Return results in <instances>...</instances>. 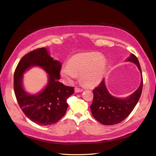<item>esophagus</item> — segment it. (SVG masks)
I'll list each match as a JSON object with an SVG mask.
<instances>
[{"instance_id": "obj_1", "label": "esophagus", "mask_w": 156, "mask_h": 156, "mask_svg": "<svg viewBox=\"0 0 156 156\" xmlns=\"http://www.w3.org/2000/svg\"><path fill=\"white\" fill-rule=\"evenodd\" d=\"M74 90H75V92H76V93H79V92L83 91V89L80 88V87H75Z\"/></svg>"}]
</instances>
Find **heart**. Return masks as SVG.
Wrapping results in <instances>:
<instances>
[{"instance_id":"1","label":"heart","mask_w":156,"mask_h":156,"mask_svg":"<svg viewBox=\"0 0 156 156\" xmlns=\"http://www.w3.org/2000/svg\"><path fill=\"white\" fill-rule=\"evenodd\" d=\"M106 60L101 55L96 52L80 53L69 60V64L64 65L61 70L62 76L69 80L75 78L80 74L82 81L89 87L98 84L103 77Z\"/></svg>"}]
</instances>
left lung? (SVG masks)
Here are the masks:
<instances>
[{"label": "left lung", "instance_id": "8db88e82", "mask_svg": "<svg viewBox=\"0 0 156 156\" xmlns=\"http://www.w3.org/2000/svg\"><path fill=\"white\" fill-rule=\"evenodd\" d=\"M128 61L134 62L141 73L137 58L132 54ZM143 76L138 89L126 99H119L108 93L103 79L98 87L93 89V101L90 105L92 114L100 123L112 125L122 122L133 111L139 101L143 89Z\"/></svg>", "mask_w": 156, "mask_h": 156}]
</instances>
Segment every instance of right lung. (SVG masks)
<instances>
[{"instance_id": "right-lung-1", "label": "right lung", "mask_w": 156, "mask_h": 156, "mask_svg": "<svg viewBox=\"0 0 156 156\" xmlns=\"http://www.w3.org/2000/svg\"><path fill=\"white\" fill-rule=\"evenodd\" d=\"M42 67L49 74V82L41 93L29 95L22 88V74L32 66ZM62 63L51 57L45 48L34 49L20 59L14 73V92L22 111L32 122L40 125L56 123L64 116L67 99L74 94L73 87L58 81L60 78Z\"/></svg>"}]
</instances>
